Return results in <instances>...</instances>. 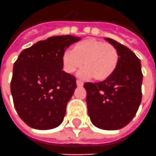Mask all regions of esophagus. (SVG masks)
<instances>
[{"label":"esophagus","mask_w":156,"mask_h":156,"mask_svg":"<svg viewBox=\"0 0 156 156\" xmlns=\"http://www.w3.org/2000/svg\"><path fill=\"white\" fill-rule=\"evenodd\" d=\"M76 85H77L78 87H82V86H83V82L80 80H76Z\"/></svg>","instance_id":"34e87169"}]
</instances>
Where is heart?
<instances>
[{"mask_svg":"<svg viewBox=\"0 0 156 156\" xmlns=\"http://www.w3.org/2000/svg\"><path fill=\"white\" fill-rule=\"evenodd\" d=\"M119 63V53L115 47L96 39H86L76 44L71 50L63 53L62 64L64 71L71 74L84 65L80 77L105 80L115 73Z\"/></svg>","mask_w":156,"mask_h":156,"instance_id":"obj_1","label":"heart"}]
</instances>
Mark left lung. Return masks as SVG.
I'll return each mask as SVG.
<instances>
[{"label":"left lung","instance_id":"1","mask_svg":"<svg viewBox=\"0 0 156 156\" xmlns=\"http://www.w3.org/2000/svg\"><path fill=\"white\" fill-rule=\"evenodd\" d=\"M105 40L118 51V66L112 76L104 81L85 83L87 105L95 126L103 130H118L133 119L141 103V63L128 47L110 38Z\"/></svg>","mask_w":156,"mask_h":156}]
</instances>
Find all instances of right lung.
<instances>
[{"mask_svg": "<svg viewBox=\"0 0 156 156\" xmlns=\"http://www.w3.org/2000/svg\"><path fill=\"white\" fill-rule=\"evenodd\" d=\"M80 40L69 35L52 36L19 54L13 65L11 92L19 117L29 126L49 130L64 121L76 79L62 69V56Z\"/></svg>", "mask_w": 156, "mask_h": 156, "instance_id": "right-lung-1", "label": "right lung"}]
</instances>
